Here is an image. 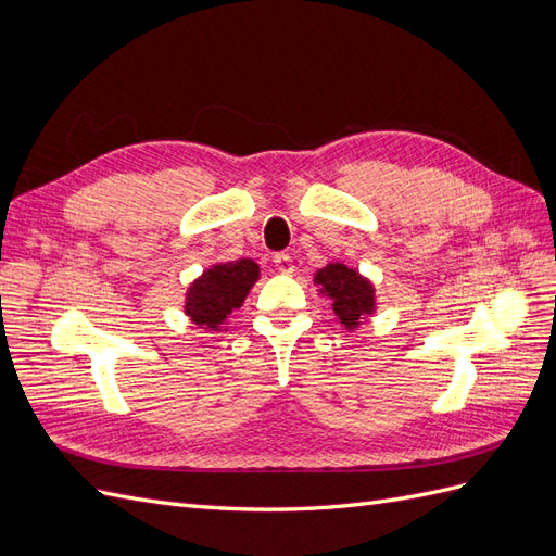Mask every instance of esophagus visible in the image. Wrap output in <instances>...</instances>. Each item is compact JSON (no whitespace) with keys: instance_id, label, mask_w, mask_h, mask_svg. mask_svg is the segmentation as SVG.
<instances>
[{"instance_id":"34e87169","label":"esophagus","mask_w":556,"mask_h":556,"mask_svg":"<svg viewBox=\"0 0 556 556\" xmlns=\"http://www.w3.org/2000/svg\"><path fill=\"white\" fill-rule=\"evenodd\" d=\"M274 264L278 266L280 274H294V262L288 252H278V255L274 257Z\"/></svg>"}]
</instances>
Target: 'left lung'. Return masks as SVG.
Instances as JSON below:
<instances>
[{
    "label": "left lung",
    "mask_w": 556,
    "mask_h": 556,
    "mask_svg": "<svg viewBox=\"0 0 556 556\" xmlns=\"http://www.w3.org/2000/svg\"><path fill=\"white\" fill-rule=\"evenodd\" d=\"M315 285L331 301L336 319L348 329H355L366 315H374L376 296L374 285L359 276L355 268H348L341 262L327 264L315 274Z\"/></svg>",
    "instance_id": "obj_1"
}]
</instances>
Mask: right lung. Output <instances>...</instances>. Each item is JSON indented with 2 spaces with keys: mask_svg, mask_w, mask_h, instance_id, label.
Masks as SVG:
<instances>
[{
  "mask_svg": "<svg viewBox=\"0 0 556 556\" xmlns=\"http://www.w3.org/2000/svg\"><path fill=\"white\" fill-rule=\"evenodd\" d=\"M257 278L260 266L252 260L215 264L190 285L188 294H185V313L201 329L220 331L225 319L241 308Z\"/></svg>",
  "mask_w": 556,
  "mask_h": 556,
  "instance_id": "obj_1",
  "label": "right lung"
}]
</instances>
